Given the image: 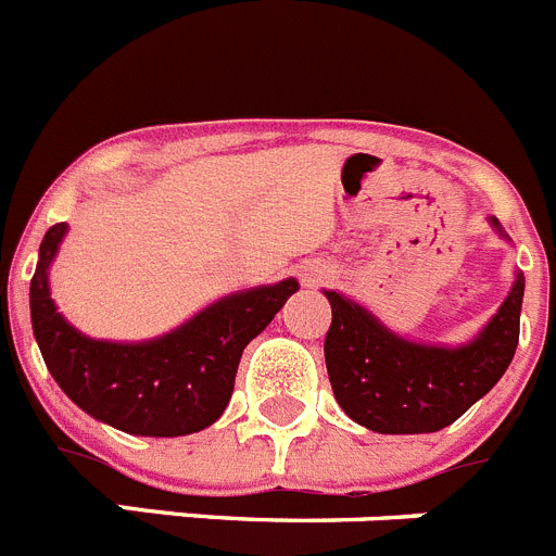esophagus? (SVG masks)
Masks as SVG:
<instances>
[{
    "mask_svg": "<svg viewBox=\"0 0 556 556\" xmlns=\"http://www.w3.org/2000/svg\"><path fill=\"white\" fill-rule=\"evenodd\" d=\"M337 269L326 262H306L301 267V281L303 287H323V283L333 281Z\"/></svg>",
    "mask_w": 556,
    "mask_h": 556,
    "instance_id": "esophagus-1",
    "label": "esophagus"
}]
</instances>
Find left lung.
I'll return each mask as SVG.
<instances>
[{
	"label": "left lung",
	"mask_w": 556,
	"mask_h": 556,
	"mask_svg": "<svg viewBox=\"0 0 556 556\" xmlns=\"http://www.w3.org/2000/svg\"><path fill=\"white\" fill-rule=\"evenodd\" d=\"M488 223L509 242L498 219ZM523 287L518 269L498 312L462 345L401 337L353 298L323 289L333 314L326 367L337 404L378 434H431L451 426L507 372L518 348Z\"/></svg>",
	"instance_id": "left-lung-1"
}]
</instances>
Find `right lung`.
Listing matches in <instances>:
<instances>
[{
	"label": "right lung",
	"mask_w": 556,
	"mask_h": 556,
	"mask_svg": "<svg viewBox=\"0 0 556 556\" xmlns=\"http://www.w3.org/2000/svg\"><path fill=\"white\" fill-rule=\"evenodd\" d=\"M68 225L47 230L29 281V320L47 370L86 415L136 437H186L219 420L233 395L242 351L301 283L283 278L208 303L178 328L141 342L77 331L58 312L49 267Z\"/></svg>",
	"instance_id": "right-lung-1"
}]
</instances>
